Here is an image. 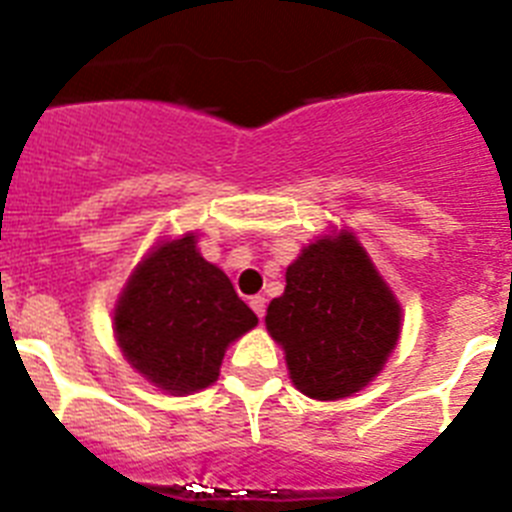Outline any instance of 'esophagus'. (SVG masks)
<instances>
[{
    "label": "esophagus",
    "mask_w": 512,
    "mask_h": 512,
    "mask_svg": "<svg viewBox=\"0 0 512 512\" xmlns=\"http://www.w3.org/2000/svg\"><path fill=\"white\" fill-rule=\"evenodd\" d=\"M248 305H251V310L256 312L259 318H264V315H266V297H261V295L251 297V302H248Z\"/></svg>",
    "instance_id": "obj_1"
}]
</instances>
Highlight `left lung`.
<instances>
[{"instance_id":"8db88e82","label":"left lung","mask_w":512,"mask_h":512,"mask_svg":"<svg viewBox=\"0 0 512 512\" xmlns=\"http://www.w3.org/2000/svg\"><path fill=\"white\" fill-rule=\"evenodd\" d=\"M266 328L289 377L312 400H338L372 382L400 336V305L354 235L312 243L287 266Z\"/></svg>"}]
</instances>
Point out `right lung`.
<instances>
[{
  "instance_id": "obj_1",
  "label": "right lung",
  "mask_w": 512,
  "mask_h": 512,
  "mask_svg": "<svg viewBox=\"0 0 512 512\" xmlns=\"http://www.w3.org/2000/svg\"><path fill=\"white\" fill-rule=\"evenodd\" d=\"M259 323L194 235L164 243L138 266L115 310L122 354L161 390L187 395L212 384L230 341Z\"/></svg>"
}]
</instances>
